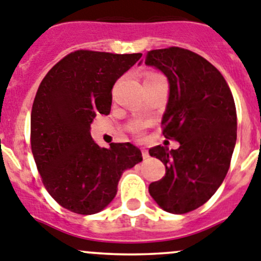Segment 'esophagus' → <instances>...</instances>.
Here are the masks:
<instances>
[{
	"label": "esophagus",
	"instance_id": "34e87169",
	"mask_svg": "<svg viewBox=\"0 0 261 261\" xmlns=\"http://www.w3.org/2000/svg\"><path fill=\"white\" fill-rule=\"evenodd\" d=\"M142 153H143V158H144V160H147V158L149 157V153H148V150L145 149V148H142Z\"/></svg>",
	"mask_w": 261,
	"mask_h": 261
}]
</instances>
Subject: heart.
Instances as JSON below:
<instances>
[{
  "label": "heart",
  "instance_id": "obj_1",
  "mask_svg": "<svg viewBox=\"0 0 261 261\" xmlns=\"http://www.w3.org/2000/svg\"><path fill=\"white\" fill-rule=\"evenodd\" d=\"M158 74H154V73H150V74H148L147 75V79L145 80H150V79H153V77H157Z\"/></svg>",
  "mask_w": 261,
  "mask_h": 261
}]
</instances>
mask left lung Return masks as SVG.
<instances>
[{"instance_id":"obj_1","label":"left lung","mask_w":261,"mask_h":261,"mask_svg":"<svg viewBox=\"0 0 261 261\" xmlns=\"http://www.w3.org/2000/svg\"><path fill=\"white\" fill-rule=\"evenodd\" d=\"M145 64L169 80L162 133L180 143L177 149H149L166 166L149 193L167 213L187 214L214 196L229 170L237 140L234 99L223 74L191 50L172 46L148 51Z\"/></svg>"}]
</instances>
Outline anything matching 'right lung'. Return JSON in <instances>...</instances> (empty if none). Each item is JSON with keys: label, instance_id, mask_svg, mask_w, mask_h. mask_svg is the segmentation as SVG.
Returning a JSON list of instances; mask_svg holds the SVG:
<instances>
[{"label": "right lung", "instance_id": "obj_1", "mask_svg": "<svg viewBox=\"0 0 261 261\" xmlns=\"http://www.w3.org/2000/svg\"><path fill=\"white\" fill-rule=\"evenodd\" d=\"M142 54L77 50L41 82L31 114V147L43 186L62 207L91 215L117 194L125 170L142 162L130 143L100 148L90 135L96 114H109L112 89Z\"/></svg>", "mask_w": 261, "mask_h": 261}]
</instances>
